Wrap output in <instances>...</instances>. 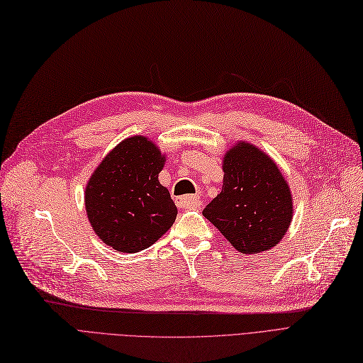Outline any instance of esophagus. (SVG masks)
<instances>
[{
    "label": "esophagus",
    "instance_id": "obj_1",
    "mask_svg": "<svg viewBox=\"0 0 363 363\" xmlns=\"http://www.w3.org/2000/svg\"><path fill=\"white\" fill-rule=\"evenodd\" d=\"M177 206L181 208V209H196L200 206V197L197 196H181V197H177Z\"/></svg>",
    "mask_w": 363,
    "mask_h": 363
}]
</instances>
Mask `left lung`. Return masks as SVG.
Wrapping results in <instances>:
<instances>
[{"label": "left lung", "instance_id": "8db88e82", "mask_svg": "<svg viewBox=\"0 0 363 363\" xmlns=\"http://www.w3.org/2000/svg\"><path fill=\"white\" fill-rule=\"evenodd\" d=\"M221 193L203 216L240 252L275 247L287 232L293 203L289 184L274 161L256 146L238 143L223 161Z\"/></svg>", "mask_w": 363, "mask_h": 363}]
</instances>
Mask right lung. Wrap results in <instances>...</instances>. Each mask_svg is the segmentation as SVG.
<instances>
[{
    "label": "right lung",
    "instance_id": "right-lung-1",
    "mask_svg": "<svg viewBox=\"0 0 363 363\" xmlns=\"http://www.w3.org/2000/svg\"><path fill=\"white\" fill-rule=\"evenodd\" d=\"M164 157L143 136L121 142L91 177L85 206L94 232L121 252L151 247L177 220L178 209L158 181Z\"/></svg>",
    "mask_w": 363,
    "mask_h": 363
}]
</instances>
